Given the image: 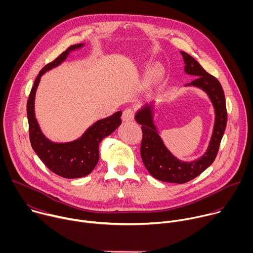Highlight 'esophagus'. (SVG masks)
Returning <instances> with one entry per match:
<instances>
[{"label": "esophagus", "instance_id": "esophagus-1", "mask_svg": "<svg viewBox=\"0 0 253 253\" xmlns=\"http://www.w3.org/2000/svg\"><path fill=\"white\" fill-rule=\"evenodd\" d=\"M122 120L124 122H131L134 120V111L132 109H126L123 111Z\"/></svg>", "mask_w": 253, "mask_h": 253}]
</instances>
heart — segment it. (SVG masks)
I'll return each mask as SVG.
<instances>
[{
  "label": "heart",
  "mask_w": 253,
  "mask_h": 253,
  "mask_svg": "<svg viewBox=\"0 0 253 253\" xmlns=\"http://www.w3.org/2000/svg\"><path fill=\"white\" fill-rule=\"evenodd\" d=\"M163 77V69L159 65H155L152 67L145 77L146 86L149 88H154L158 85Z\"/></svg>",
  "instance_id": "b5f03b06"
}]
</instances>
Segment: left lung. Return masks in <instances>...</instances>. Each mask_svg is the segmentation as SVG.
Here are the masks:
<instances>
[{
  "mask_svg": "<svg viewBox=\"0 0 253 253\" xmlns=\"http://www.w3.org/2000/svg\"><path fill=\"white\" fill-rule=\"evenodd\" d=\"M180 53L185 64V73L197 77L184 87L201 89L209 98L214 109V125L206 151L192 161H182L173 155L165 145L155 124L159 105L156 101L142 106L135 113V120L142 125L143 138L140 152L148 172L160 181L182 184L200 175L213 163L225 131L227 112L224 92L218 80L208 74L190 55L185 52Z\"/></svg>",
  "mask_w": 253,
  "mask_h": 253,
  "instance_id": "left-lung-1",
  "label": "left lung"
}]
</instances>
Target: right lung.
I'll return each mask as SVG.
<instances>
[{"label": "right lung", "instance_id": "obj_1", "mask_svg": "<svg viewBox=\"0 0 253 253\" xmlns=\"http://www.w3.org/2000/svg\"><path fill=\"white\" fill-rule=\"evenodd\" d=\"M85 43L73 45L63 52L55 61L46 65L36 78L27 103L30 141L34 151L54 173L64 178H81L90 174L99 161L101 141L111 135L122 123V111L98 120L89 126L79 138L68 142H54L42 131L35 113V98L41 77L60 66L70 53L82 49Z\"/></svg>", "mask_w": 253, "mask_h": 253}]
</instances>
